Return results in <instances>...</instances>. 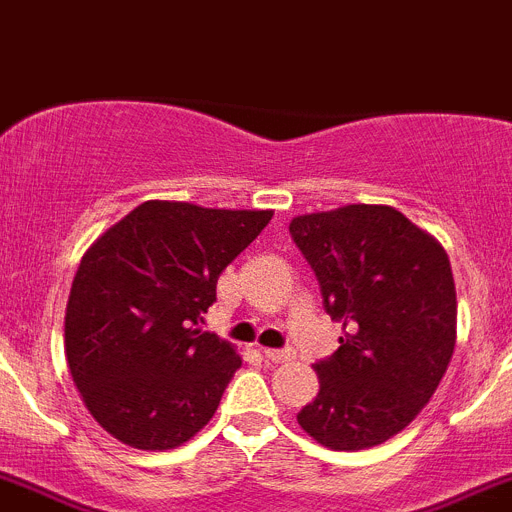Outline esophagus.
Returning <instances> with one entry per match:
<instances>
[{
  "label": "esophagus",
  "mask_w": 512,
  "mask_h": 512,
  "mask_svg": "<svg viewBox=\"0 0 512 512\" xmlns=\"http://www.w3.org/2000/svg\"><path fill=\"white\" fill-rule=\"evenodd\" d=\"M262 357H265L267 362H288V359L293 357V352H290V349H262Z\"/></svg>",
  "instance_id": "1"
}]
</instances>
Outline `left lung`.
I'll use <instances>...</instances> for the list:
<instances>
[{"label": "left lung", "mask_w": 512, "mask_h": 512, "mask_svg": "<svg viewBox=\"0 0 512 512\" xmlns=\"http://www.w3.org/2000/svg\"><path fill=\"white\" fill-rule=\"evenodd\" d=\"M290 234L344 336L316 362L319 395L298 413L336 451L388 441L439 388L457 339V290L444 247L393 206L296 216Z\"/></svg>", "instance_id": "1"}]
</instances>
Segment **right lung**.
<instances>
[{
  "label": "right lung",
  "instance_id": "1",
  "mask_svg": "<svg viewBox=\"0 0 512 512\" xmlns=\"http://www.w3.org/2000/svg\"><path fill=\"white\" fill-rule=\"evenodd\" d=\"M273 211L145 201L96 239L73 278L66 357L104 431L135 449H176L211 421L242 367L201 331L224 267Z\"/></svg>",
  "mask_w": 512,
  "mask_h": 512
}]
</instances>
